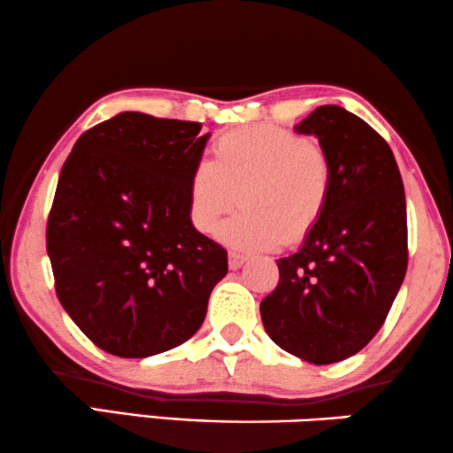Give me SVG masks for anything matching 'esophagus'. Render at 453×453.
<instances>
[{"label": "esophagus", "mask_w": 453, "mask_h": 453, "mask_svg": "<svg viewBox=\"0 0 453 453\" xmlns=\"http://www.w3.org/2000/svg\"><path fill=\"white\" fill-rule=\"evenodd\" d=\"M245 261H247V255L237 253V251H228V267H231V270H239Z\"/></svg>", "instance_id": "esophagus-1"}]
</instances>
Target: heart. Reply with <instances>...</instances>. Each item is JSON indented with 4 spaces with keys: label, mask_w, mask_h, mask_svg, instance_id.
<instances>
[{
    "label": "heart",
    "mask_w": 453,
    "mask_h": 453,
    "mask_svg": "<svg viewBox=\"0 0 453 453\" xmlns=\"http://www.w3.org/2000/svg\"><path fill=\"white\" fill-rule=\"evenodd\" d=\"M237 194L242 211L222 228L228 245L242 251L296 245L326 212L333 161L292 130L270 124L228 130L212 142V159L189 173L188 219L196 231L212 234Z\"/></svg>",
    "instance_id": "obj_1"
}]
</instances>
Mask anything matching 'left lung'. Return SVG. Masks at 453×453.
Listing matches in <instances>:
<instances>
[{
  "label": "left lung",
  "instance_id": "1",
  "mask_svg": "<svg viewBox=\"0 0 453 453\" xmlns=\"http://www.w3.org/2000/svg\"><path fill=\"white\" fill-rule=\"evenodd\" d=\"M296 133L329 153L333 194L303 249L278 259L259 312L273 343L325 365L362 351L388 317L409 264L404 188L388 142L359 116L320 106Z\"/></svg>",
  "mask_w": 453,
  "mask_h": 453
}]
</instances>
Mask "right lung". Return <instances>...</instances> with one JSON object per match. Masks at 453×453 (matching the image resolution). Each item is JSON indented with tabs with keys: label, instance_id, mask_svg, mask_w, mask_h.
I'll list each match as a JSON object with an SVG mask.
<instances>
[{
	"label": "right lung",
	"instance_id": "obj_1",
	"mask_svg": "<svg viewBox=\"0 0 453 453\" xmlns=\"http://www.w3.org/2000/svg\"><path fill=\"white\" fill-rule=\"evenodd\" d=\"M200 122L122 112L77 139L47 222L55 290L91 343L118 357L181 345L204 323L226 249L188 219Z\"/></svg>",
	"mask_w": 453,
	"mask_h": 453
}]
</instances>
